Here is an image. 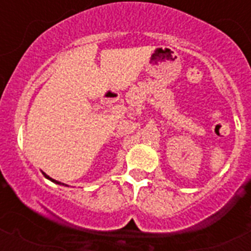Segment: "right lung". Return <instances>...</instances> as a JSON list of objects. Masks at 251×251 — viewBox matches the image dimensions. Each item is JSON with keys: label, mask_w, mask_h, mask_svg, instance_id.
<instances>
[{"label": "right lung", "mask_w": 251, "mask_h": 251, "mask_svg": "<svg viewBox=\"0 0 251 251\" xmlns=\"http://www.w3.org/2000/svg\"><path fill=\"white\" fill-rule=\"evenodd\" d=\"M44 176H45V177H47V178H48V179H50V181H53V182H56V183H58V185H64V183H61V182H58V181H56V179H53V178H50V177H49V176H47V175H45V173H44Z\"/></svg>", "instance_id": "1"}]
</instances>
